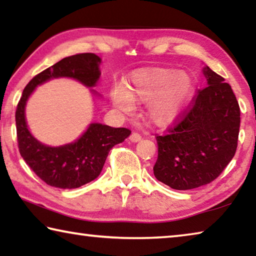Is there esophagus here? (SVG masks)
Returning a JSON list of instances; mask_svg holds the SVG:
<instances>
[{
    "mask_svg": "<svg viewBox=\"0 0 256 256\" xmlns=\"http://www.w3.org/2000/svg\"><path fill=\"white\" fill-rule=\"evenodd\" d=\"M141 134L140 133H138V132H133L132 134H131V136H130V140H131L132 142H138V141H140L141 140Z\"/></svg>",
    "mask_w": 256,
    "mask_h": 256,
    "instance_id": "34e87169",
    "label": "esophagus"
}]
</instances>
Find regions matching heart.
Listing matches in <instances>:
<instances>
[{
	"instance_id": "b5f03b06",
	"label": "heart",
	"mask_w": 256,
	"mask_h": 256,
	"mask_svg": "<svg viewBox=\"0 0 256 256\" xmlns=\"http://www.w3.org/2000/svg\"><path fill=\"white\" fill-rule=\"evenodd\" d=\"M193 92L192 80L182 71L152 68L134 76L130 89L116 90L112 97L125 112L133 110V102H149V118L154 124L167 125L178 118Z\"/></svg>"
}]
</instances>
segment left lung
<instances>
[{"mask_svg":"<svg viewBox=\"0 0 256 256\" xmlns=\"http://www.w3.org/2000/svg\"><path fill=\"white\" fill-rule=\"evenodd\" d=\"M208 86L162 136H156L154 174L174 190H192L214 182L235 156L240 110L232 86L209 66Z\"/></svg>","mask_w":256,"mask_h":256,"instance_id":"8db88e82","label":"left lung"}]
</instances>
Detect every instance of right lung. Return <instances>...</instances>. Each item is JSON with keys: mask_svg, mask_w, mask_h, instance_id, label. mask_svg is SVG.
Returning a JSON list of instances; mask_svg holds the SVG:
<instances>
[{"mask_svg": "<svg viewBox=\"0 0 256 256\" xmlns=\"http://www.w3.org/2000/svg\"><path fill=\"white\" fill-rule=\"evenodd\" d=\"M100 58L94 53L68 56L34 76L24 89L16 110V138L21 157L42 180L58 188H76L99 176L112 146L122 144L131 130L90 124L79 140L58 148L37 141L26 124L24 106L38 84L52 78H74L86 86H94L99 79Z\"/></svg>", "mask_w": 256, "mask_h": 256, "instance_id": "add662e5", "label": "right lung"}]
</instances>
